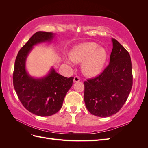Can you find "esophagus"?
I'll return each instance as SVG.
<instances>
[{"mask_svg": "<svg viewBox=\"0 0 148 148\" xmlns=\"http://www.w3.org/2000/svg\"><path fill=\"white\" fill-rule=\"evenodd\" d=\"M79 81H80V78L78 77H74V79H73L74 82H78Z\"/></svg>", "mask_w": 148, "mask_h": 148, "instance_id": "obj_1", "label": "esophagus"}]
</instances>
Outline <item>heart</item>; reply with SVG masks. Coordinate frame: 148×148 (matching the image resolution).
<instances>
[{
  "mask_svg": "<svg viewBox=\"0 0 148 148\" xmlns=\"http://www.w3.org/2000/svg\"><path fill=\"white\" fill-rule=\"evenodd\" d=\"M70 59L82 62L83 73L88 77H95L104 68L108 53L104 47L94 42L81 43L73 47L69 53ZM70 63V61H68Z\"/></svg>",
  "mask_w": 148,
  "mask_h": 148,
  "instance_id": "heart-1",
  "label": "heart"
}]
</instances>
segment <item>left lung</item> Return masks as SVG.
<instances>
[{
    "label": "left lung",
    "mask_w": 148,
    "mask_h": 148,
    "mask_svg": "<svg viewBox=\"0 0 148 148\" xmlns=\"http://www.w3.org/2000/svg\"><path fill=\"white\" fill-rule=\"evenodd\" d=\"M109 65L98 77L84 82V100L88 111L100 117H109L122 108L133 84L131 58L115 39Z\"/></svg>",
    "instance_id": "1"
}]
</instances>
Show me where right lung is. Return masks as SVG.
I'll list each match as a JSON object with an SVG mask.
<instances>
[{
    "label": "right lung",
    "mask_w": 148,
    "mask_h": 148,
    "mask_svg": "<svg viewBox=\"0 0 148 148\" xmlns=\"http://www.w3.org/2000/svg\"><path fill=\"white\" fill-rule=\"evenodd\" d=\"M54 37L53 33L38 31L21 47L15 62L13 83L16 95L26 109L41 117L55 114L61 109L73 81V77H63L52 66L46 75L40 78L32 77L26 70V59L33 47L51 42Z\"/></svg>",
    "instance_id": "obj_1"
}]
</instances>
